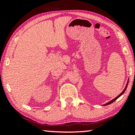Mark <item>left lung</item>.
<instances>
[{
	"label": "left lung",
	"mask_w": 135,
	"mask_h": 135,
	"mask_svg": "<svg viewBox=\"0 0 135 135\" xmlns=\"http://www.w3.org/2000/svg\"><path fill=\"white\" fill-rule=\"evenodd\" d=\"M128 81H127V85H126V86H125V88H124V90H123L122 91V93L120 94L119 95H118L117 97H115V98L114 99H112V100H110V101H109V102H108L107 103H106V104H104L103 105V106H107V105H109V104H111L112 103H113V102H114V101H115L116 99H117L118 98H119L120 97H121L122 95H123V93H124V92L125 91V90H126V89H127V86H128Z\"/></svg>",
	"instance_id": "8db88e82"
}]
</instances>
